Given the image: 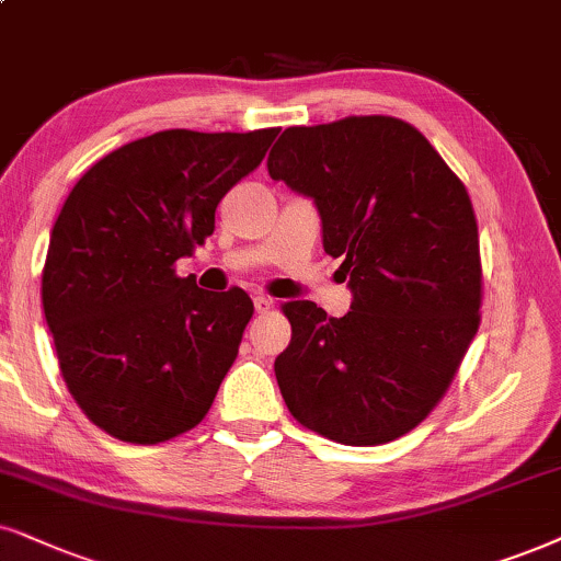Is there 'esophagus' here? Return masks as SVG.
I'll list each match as a JSON object with an SVG mask.
<instances>
[{
    "label": "esophagus",
    "instance_id": "esophagus-1",
    "mask_svg": "<svg viewBox=\"0 0 561 561\" xmlns=\"http://www.w3.org/2000/svg\"><path fill=\"white\" fill-rule=\"evenodd\" d=\"M274 300L268 295H256L253 297V308H256V313H266V310H272Z\"/></svg>",
    "mask_w": 561,
    "mask_h": 561
}]
</instances>
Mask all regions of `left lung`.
<instances>
[{
	"instance_id": "obj_1",
	"label": "left lung",
	"mask_w": 561,
	"mask_h": 561,
	"mask_svg": "<svg viewBox=\"0 0 561 561\" xmlns=\"http://www.w3.org/2000/svg\"><path fill=\"white\" fill-rule=\"evenodd\" d=\"M268 175L316 198L352 310L282 305L293 342L274 373L289 414L342 445H382L427 420L481 323L479 228L463 181L393 116L289 126Z\"/></svg>"
}]
</instances>
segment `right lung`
<instances>
[{"mask_svg": "<svg viewBox=\"0 0 561 561\" xmlns=\"http://www.w3.org/2000/svg\"><path fill=\"white\" fill-rule=\"evenodd\" d=\"M279 129H168L98 160L48 243L46 323L69 393L111 437L158 445L207 416L253 302L175 274L215 232L222 196L261 165Z\"/></svg>", "mask_w": 561, "mask_h": 561, "instance_id": "add662e5", "label": "right lung"}]
</instances>
